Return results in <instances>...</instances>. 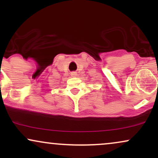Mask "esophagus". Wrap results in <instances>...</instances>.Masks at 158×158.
Wrapping results in <instances>:
<instances>
[{
  "mask_svg": "<svg viewBox=\"0 0 158 158\" xmlns=\"http://www.w3.org/2000/svg\"><path fill=\"white\" fill-rule=\"evenodd\" d=\"M77 72H72L71 73V77H77Z\"/></svg>",
  "mask_w": 158,
  "mask_h": 158,
  "instance_id": "esophagus-1",
  "label": "esophagus"
}]
</instances>
